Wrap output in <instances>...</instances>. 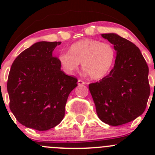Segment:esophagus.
Returning <instances> with one entry per match:
<instances>
[{
  "instance_id": "obj_1",
  "label": "esophagus",
  "mask_w": 155,
  "mask_h": 155,
  "mask_svg": "<svg viewBox=\"0 0 155 155\" xmlns=\"http://www.w3.org/2000/svg\"><path fill=\"white\" fill-rule=\"evenodd\" d=\"M85 82H84L83 80H82V79H79L78 80V85H85Z\"/></svg>"
}]
</instances>
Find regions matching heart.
I'll use <instances>...</instances> for the list:
<instances>
[{
    "mask_svg": "<svg viewBox=\"0 0 155 155\" xmlns=\"http://www.w3.org/2000/svg\"><path fill=\"white\" fill-rule=\"evenodd\" d=\"M115 51L112 45L94 39H82L69 48V53H61L58 57L65 72L71 73L82 63V69L94 80L107 76L113 64Z\"/></svg>",
    "mask_w": 155,
    "mask_h": 155,
    "instance_id": "1",
    "label": "heart"
}]
</instances>
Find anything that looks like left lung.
Instances as JSON below:
<instances>
[{"label":"left lung","instance_id":"obj_1","mask_svg":"<svg viewBox=\"0 0 155 155\" xmlns=\"http://www.w3.org/2000/svg\"><path fill=\"white\" fill-rule=\"evenodd\" d=\"M116 51L114 68L88 87L102 121L112 126L127 124L141 115L150 95L148 67L140 48L116 34H102Z\"/></svg>","mask_w":155,"mask_h":155}]
</instances>
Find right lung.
Segmentation results:
<instances>
[{
  "label": "right lung",
  "instance_id": "right-lung-1",
  "mask_svg": "<svg viewBox=\"0 0 155 155\" xmlns=\"http://www.w3.org/2000/svg\"><path fill=\"white\" fill-rule=\"evenodd\" d=\"M61 42L34 43L14 60L7 80L10 109L22 125L47 130L60 124L77 79L62 70L52 51Z\"/></svg>",
  "mask_w": 155,
  "mask_h": 155
}]
</instances>
